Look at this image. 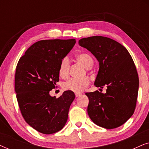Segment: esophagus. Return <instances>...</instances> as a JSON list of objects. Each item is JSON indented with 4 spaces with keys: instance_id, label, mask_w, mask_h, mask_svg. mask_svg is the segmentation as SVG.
Here are the masks:
<instances>
[{
    "instance_id": "1",
    "label": "esophagus",
    "mask_w": 149,
    "mask_h": 149,
    "mask_svg": "<svg viewBox=\"0 0 149 149\" xmlns=\"http://www.w3.org/2000/svg\"><path fill=\"white\" fill-rule=\"evenodd\" d=\"M81 93H75V96H76V97H78L79 96H81Z\"/></svg>"
}]
</instances>
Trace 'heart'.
Here are the masks:
<instances>
[{"mask_svg":"<svg viewBox=\"0 0 149 149\" xmlns=\"http://www.w3.org/2000/svg\"><path fill=\"white\" fill-rule=\"evenodd\" d=\"M76 58L77 61L82 64L85 68H90L92 66L93 60L89 54L81 53L77 55ZM69 69H70V61L67 57H65L61 61L59 66L58 72L60 76L63 79L67 78L69 74ZM89 84V81L87 79H71L63 83L62 87L64 90L79 93L84 90Z\"/></svg>","mask_w":149,"mask_h":149,"instance_id":"b5f03b06","label":"heart"}]
</instances>
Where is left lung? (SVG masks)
<instances>
[{
    "label": "left lung",
    "instance_id": "left-lung-1",
    "mask_svg": "<svg viewBox=\"0 0 149 149\" xmlns=\"http://www.w3.org/2000/svg\"><path fill=\"white\" fill-rule=\"evenodd\" d=\"M79 44L99 62L95 87H107L106 93L98 91L85 93L89 98V117L106 129L119 127L133 115L137 102L139 79L133 59L125 47L108 37L83 38Z\"/></svg>",
    "mask_w": 149,
    "mask_h": 149
}]
</instances>
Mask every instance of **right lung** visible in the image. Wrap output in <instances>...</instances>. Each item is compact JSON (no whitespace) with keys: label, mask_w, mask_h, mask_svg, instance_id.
Returning <instances> with one entry per match:
<instances>
[{"label":"right lung","mask_w":149,"mask_h":149,"mask_svg":"<svg viewBox=\"0 0 149 149\" xmlns=\"http://www.w3.org/2000/svg\"><path fill=\"white\" fill-rule=\"evenodd\" d=\"M75 43L74 38L39 40L18 61L15 75L18 105L26 123L42 134L59 132L68 119L74 92L65 91L56 98L49 91L59 81L61 61Z\"/></svg>","instance_id":"obj_1"}]
</instances>
